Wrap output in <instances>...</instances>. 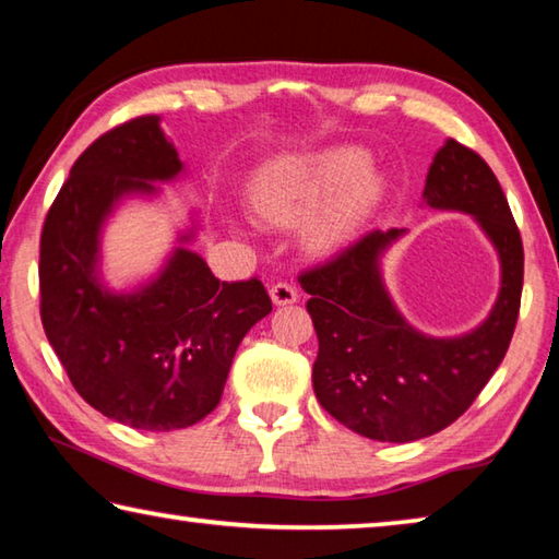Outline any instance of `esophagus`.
I'll return each mask as SVG.
<instances>
[{
  "mask_svg": "<svg viewBox=\"0 0 559 559\" xmlns=\"http://www.w3.org/2000/svg\"><path fill=\"white\" fill-rule=\"evenodd\" d=\"M271 298H273V302H276V306H288V302L298 300V290H296V286H293V283L278 281V283H273V286H271Z\"/></svg>",
  "mask_w": 559,
  "mask_h": 559,
  "instance_id": "esophagus-1",
  "label": "esophagus"
}]
</instances>
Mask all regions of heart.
Segmentation results:
<instances>
[{
    "label": "heart",
    "mask_w": 559,
    "mask_h": 559,
    "mask_svg": "<svg viewBox=\"0 0 559 559\" xmlns=\"http://www.w3.org/2000/svg\"><path fill=\"white\" fill-rule=\"evenodd\" d=\"M337 188L335 200L310 224V241L330 249L355 234L380 197V179L367 169V155L359 150L343 147L318 157L278 159L253 185V206L263 219L296 222L313 214Z\"/></svg>",
    "instance_id": "obj_1"
}]
</instances>
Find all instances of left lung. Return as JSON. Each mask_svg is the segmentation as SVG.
<instances>
[{"label":"left lung","mask_w":559,"mask_h":559,"mask_svg":"<svg viewBox=\"0 0 559 559\" xmlns=\"http://www.w3.org/2000/svg\"><path fill=\"white\" fill-rule=\"evenodd\" d=\"M424 197L437 210L476 216L500 253V296L478 330L433 340L396 313L377 257L402 229L359 236L298 276L318 333V402L347 429L374 441H416L456 421L503 362L520 313L523 239L486 159L449 140L429 167Z\"/></svg>","instance_id":"left-lung-1"}]
</instances>
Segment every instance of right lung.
I'll return each instance as SVG.
<instances>
[{
    "label": "right lung",
    "instance_id": "1",
    "mask_svg": "<svg viewBox=\"0 0 559 559\" xmlns=\"http://www.w3.org/2000/svg\"><path fill=\"white\" fill-rule=\"evenodd\" d=\"M179 169L157 116L120 122L75 159L41 229L39 308L53 353L93 409L145 431L214 412L236 347L273 308L259 276L219 281L187 249L132 296L103 290L96 251L112 202Z\"/></svg>",
    "mask_w": 559,
    "mask_h": 559
}]
</instances>
